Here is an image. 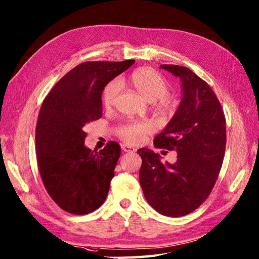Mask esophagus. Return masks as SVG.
Wrapping results in <instances>:
<instances>
[{
    "instance_id": "34e87169",
    "label": "esophagus",
    "mask_w": 259,
    "mask_h": 259,
    "mask_svg": "<svg viewBox=\"0 0 259 259\" xmlns=\"http://www.w3.org/2000/svg\"><path fill=\"white\" fill-rule=\"evenodd\" d=\"M122 149H123L124 152H126V153H133V152L136 151L134 147H132V146L127 145V144H123L122 145Z\"/></svg>"
}]
</instances>
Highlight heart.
I'll return each mask as SVG.
<instances>
[{"label":"heart","instance_id":"b5f03b06","mask_svg":"<svg viewBox=\"0 0 259 259\" xmlns=\"http://www.w3.org/2000/svg\"><path fill=\"white\" fill-rule=\"evenodd\" d=\"M128 83L139 92L148 102H155V108L167 116L171 115L177 107L176 102L169 100L166 95L168 94L169 86L165 78L154 71L153 68L142 67L130 74ZM120 91V82L118 79H112L102 91V104L106 108L112 107L116 102ZM152 132L151 124L145 122H126L119 126L117 131L118 136L130 144H137L145 139V136Z\"/></svg>","mask_w":259,"mask_h":259}]
</instances>
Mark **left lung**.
Listing matches in <instances>:
<instances>
[{
	"label": "left lung",
	"instance_id": "obj_1",
	"mask_svg": "<svg viewBox=\"0 0 259 259\" xmlns=\"http://www.w3.org/2000/svg\"><path fill=\"white\" fill-rule=\"evenodd\" d=\"M160 67L181 78L183 99L169 124L154 139V146L175 149L177 160L163 164L152 149H139L140 183L155 210L180 217L198 208L215 185L225 155L226 118L204 79L185 66Z\"/></svg>",
	"mask_w": 259,
	"mask_h": 259
}]
</instances>
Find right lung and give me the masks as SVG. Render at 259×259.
<instances>
[{
  "instance_id": "add662e5",
  "label": "right lung",
  "mask_w": 259,
  "mask_h": 259,
  "mask_svg": "<svg viewBox=\"0 0 259 259\" xmlns=\"http://www.w3.org/2000/svg\"><path fill=\"white\" fill-rule=\"evenodd\" d=\"M134 62H84L42 103L35 130L37 166L45 189L63 210L85 215L104 203L120 146L112 141L99 152L86 148L84 126L102 117L103 89Z\"/></svg>"
}]
</instances>
